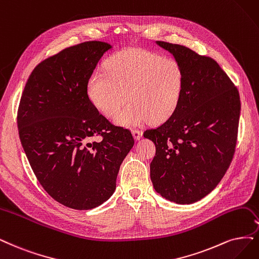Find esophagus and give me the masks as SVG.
Instances as JSON below:
<instances>
[{
	"label": "esophagus",
	"mask_w": 259,
	"mask_h": 259,
	"mask_svg": "<svg viewBox=\"0 0 259 259\" xmlns=\"http://www.w3.org/2000/svg\"><path fill=\"white\" fill-rule=\"evenodd\" d=\"M132 136H133V138H135L136 141H139V140H141L143 133H142V131H139V130H132Z\"/></svg>",
	"instance_id": "obj_1"
}]
</instances>
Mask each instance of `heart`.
<instances>
[{"label": "heart", "mask_w": 259, "mask_h": 259, "mask_svg": "<svg viewBox=\"0 0 259 259\" xmlns=\"http://www.w3.org/2000/svg\"><path fill=\"white\" fill-rule=\"evenodd\" d=\"M186 84L185 70L171 57L143 49L122 50L112 55L108 69L96 68L88 82V96L94 107L114 118L121 127H137L147 121L159 123L179 107Z\"/></svg>", "instance_id": "obj_1"}]
</instances>
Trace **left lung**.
I'll use <instances>...</instances> for the list:
<instances>
[{
  "instance_id": "left-lung-1",
  "label": "left lung",
  "mask_w": 259,
  "mask_h": 259,
  "mask_svg": "<svg viewBox=\"0 0 259 259\" xmlns=\"http://www.w3.org/2000/svg\"><path fill=\"white\" fill-rule=\"evenodd\" d=\"M185 70L179 107L144 132L156 145L150 163L155 190L176 204H193L218 186L231 164L240 116L237 88L219 64L180 45L156 41Z\"/></svg>"
}]
</instances>
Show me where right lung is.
<instances>
[{"label":"right lung","mask_w":259,"mask_h":259,"mask_svg":"<svg viewBox=\"0 0 259 259\" xmlns=\"http://www.w3.org/2000/svg\"><path fill=\"white\" fill-rule=\"evenodd\" d=\"M112 49L86 41L45 60L28 78L18 110L19 137L38 181L56 202L76 210L112 196L135 145L130 131L111 124L88 96L92 72ZM98 134L103 141L91 143Z\"/></svg>","instance_id":"obj_1"}]
</instances>
